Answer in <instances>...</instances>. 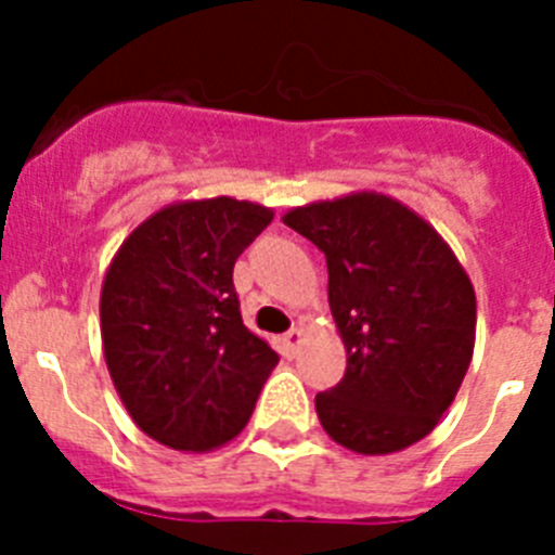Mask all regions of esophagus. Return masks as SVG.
<instances>
[{"label": "esophagus", "instance_id": "obj_1", "mask_svg": "<svg viewBox=\"0 0 555 555\" xmlns=\"http://www.w3.org/2000/svg\"><path fill=\"white\" fill-rule=\"evenodd\" d=\"M300 341H302L300 327H292L288 333H283V352H286V358L297 356V350H300Z\"/></svg>", "mask_w": 555, "mask_h": 555}]
</instances>
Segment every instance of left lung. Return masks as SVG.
Masks as SVG:
<instances>
[{
    "instance_id": "left-lung-1",
    "label": "left lung",
    "mask_w": 555,
    "mask_h": 555,
    "mask_svg": "<svg viewBox=\"0 0 555 555\" xmlns=\"http://www.w3.org/2000/svg\"><path fill=\"white\" fill-rule=\"evenodd\" d=\"M283 222L325 253L345 377L317 395L333 442L386 455L420 442L450 409L475 347V292L425 219L384 194L288 210Z\"/></svg>"
}]
</instances>
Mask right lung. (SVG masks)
<instances>
[{"instance_id": "right-lung-1", "label": "right lung", "mask_w": 555, "mask_h": 555, "mask_svg": "<svg viewBox=\"0 0 555 555\" xmlns=\"http://www.w3.org/2000/svg\"><path fill=\"white\" fill-rule=\"evenodd\" d=\"M272 210L230 197L178 203L127 235L102 283L107 372L141 430L171 450L242 434L281 356L249 333L235 258Z\"/></svg>"}]
</instances>
